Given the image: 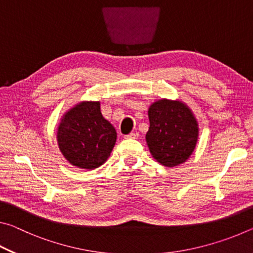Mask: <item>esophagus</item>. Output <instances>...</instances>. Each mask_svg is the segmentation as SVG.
I'll use <instances>...</instances> for the list:
<instances>
[{
	"label": "esophagus",
	"instance_id": "obj_1",
	"mask_svg": "<svg viewBox=\"0 0 253 253\" xmlns=\"http://www.w3.org/2000/svg\"><path fill=\"white\" fill-rule=\"evenodd\" d=\"M138 136H139L138 132H130V134L125 135V138L126 139H136V138H138Z\"/></svg>",
	"mask_w": 253,
	"mask_h": 253
}]
</instances>
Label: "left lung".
Returning <instances> with one entry per match:
<instances>
[{"instance_id": "1", "label": "left lung", "mask_w": 253, "mask_h": 253, "mask_svg": "<svg viewBox=\"0 0 253 253\" xmlns=\"http://www.w3.org/2000/svg\"><path fill=\"white\" fill-rule=\"evenodd\" d=\"M146 143L154 160L165 168L185 163L199 140V123L193 111L179 99L162 98L148 108Z\"/></svg>"}]
</instances>
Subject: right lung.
Instances as JSON below:
<instances>
[{
  "mask_svg": "<svg viewBox=\"0 0 253 253\" xmlns=\"http://www.w3.org/2000/svg\"><path fill=\"white\" fill-rule=\"evenodd\" d=\"M116 140V129L101 115L100 101L77 102L62 115L57 128L60 153L68 163L83 169L104 164Z\"/></svg>",
  "mask_w": 253,
  "mask_h": 253,
  "instance_id": "obj_1",
  "label": "right lung"
}]
</instances>
